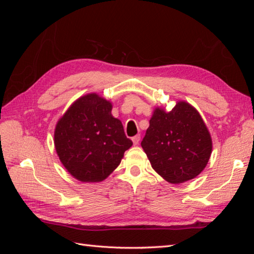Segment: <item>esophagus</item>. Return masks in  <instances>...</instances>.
Here are the masks:
<instances>
[{
  "mask_svg": "<svg viewBox=\"0 0 254 254\" xmlns=\"http://www.w3.org/2000/svg\"><path fill=\"white\" fill-rule=\"evenodd\" d=\"M140 139H141V136H140L139 134H137V135H134V136L132 137V142H133V144H134V145H137V144H139Z\"/></svg>",
  "mask_w": 254,
  "mask_h": 254,
  "instance_id": "1",
  "label": "esophagus"
}]
</instances>
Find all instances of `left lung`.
<instances>
[{"label":"left lung","mask_w":254,"mask_h":254,"mask_svg":"<svg viewBox=\"0 0 254 254\" xmlns=\"http://www.w3.org/2000/svg\"><path fill=\"white\" fill-rule=\"evenodd\" d=\"M150 164L171 183L194 179L209 162L212 140L198 111L179 102L170 112L157 108L141 142Z\"/></svg>","instance_id":"8db88e82"}]
</instances>
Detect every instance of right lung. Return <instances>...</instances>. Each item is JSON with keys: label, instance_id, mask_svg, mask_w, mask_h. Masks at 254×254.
<instances>
[{"label": "right lung", "instance_id": "obj_1", "mask_svg": "<svg viewBox=\"0 0 254 254\" xmlns=\"http://www.w3.org/2000/svg\"><path fill=\"white\" fill-rule=\"evenodd\" d=\"M111 110L110 102L92 93L78 98L57 123L54 135L57 155L79 181H103L131 147L132 141Z\"/></svg>", "mask_w": 254, "mask_h": 254}]
</instances>
